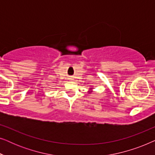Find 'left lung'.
<instances>
[{"label":"left lung","mask_w":155,"mask_h":155,"mask_svg":"<svg viewBox=\"0 0 155 155\" xmlns=\"http://www.w3.org/2000/svg\"><path fill=\"white\" fill-rule=\"evenodd\" d=\"M92 90H93V88H92V87H90V90L88 91V92H89V93L92 92Z\"/></svg>","instance_id":"1"}]
</instances>
